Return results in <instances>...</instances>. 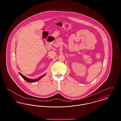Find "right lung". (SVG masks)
<instances>
[{
  "label": "right lung",
  "mask_w": 121,
  "mask_h": 121,
  "mask_svg": "<svg viewBox=\"0 0 121 121\" xmlns=\"http://www.w3.org/2000/svg\"><path fill=\"white\" fill-rule=\"evenodd\" d=\"M19 73V74L21 75V76L23 78V79H24L27 82H37V81H38L40 80L41 78H43L44 75L46 74H44V75H42V76L40 77H39V78H38V79H32L29 78H28L26 77L25 76H23V74H21V73Z\"/></svg>",
  "instance_id": "right-lung-1"
}]
</instances>
